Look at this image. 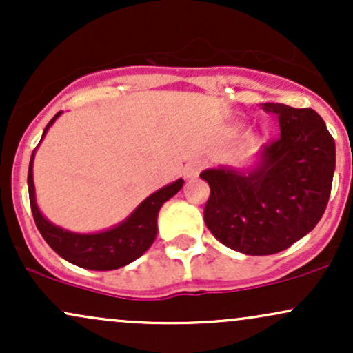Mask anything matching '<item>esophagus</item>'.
Here are the masks:
<instances>
[{
    "label": "esophagus",
    "instance_id": "obj_1",
    "mask_svg": "<svg viewBox=\"0 0 353 353\" xmlns=\"http://www.w3.org/2000/svg\"><path fill=\"white\" fill-rule=\"evenodd\" d=\"M202 165H204V164H202V161H199V159L189 161V163L185 164V168H184V177H185V179H194V177L199 176Z\"/></svg>",
    "mask_w": 353,
    "mask_h": 353
}]
</instances>
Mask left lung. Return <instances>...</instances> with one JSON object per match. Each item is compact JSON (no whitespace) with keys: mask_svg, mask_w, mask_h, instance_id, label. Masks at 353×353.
Here are the masks:
<instances>
[{"mask_svg":"<svg viewBox=\"0 0 353 353\" xmlns=\"http://www.w3.org/2000/svg\"><path fill=\"white\" fill-rule=\"evenodd\" d=\"M281 136L242 169L219 165L201 177L210 196L204 221L212 236L247 255L285 250L325 212L335 171V143L314 109L265 103Z\"/></svg>","mask_w":353,"mask_h":353,"instance_id":"8db88e82","label":"left lung"}]
</instances>
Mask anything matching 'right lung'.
Returning <instances> with one entry per match:
<instances>
[{
    "instance_id": "right-lung-1",
    "label": "right lung",
    "mask_w": 353,
    "mask_h": 353,
    "mask_svg": "<svg viewBox=\"0 0 353 353\" xmlns=\"http://www.w3.org/2000/svg\"><path fill=\"white\" fill-rule=\"evenodd\" d=\"M61 114H63V111H59L48 123L41 141ZM34 152L36 149L31 156L30 169H28V190H30V204L31 210H33L36 228L41 232L48 245L59 257L89 270H114L139 259L152 245L154 239L157 236V214H159L163 204L176 196L184 185V179H177L164 185L149 197H145L123 222L106 230L91 234L71 232V230L59 228V225L48 221L38 208L33 181Z\"/></svg>"
}]
</instances>
